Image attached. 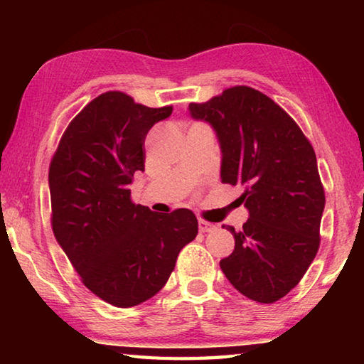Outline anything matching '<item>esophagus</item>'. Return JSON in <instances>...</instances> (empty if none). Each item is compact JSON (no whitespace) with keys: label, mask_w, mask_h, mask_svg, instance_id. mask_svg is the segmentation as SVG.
Here are the masks:
<instances>
[{"label":"esophagus","mask_w":364,"mask_h":364,"mask_svg":"<svg viewBox=\"0 0 364 364\" xmlns=\"http://www.w3.org/2000/svg\"><path fill=\"white\" fill-rule=\"evenodd\" d=\"M215 228H217V225L210 223V221L199 220V231H200V232H210V231L215 230Z\"/></svg>","instance_id":"34e87169"}]
</instances>
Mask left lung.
Returning a JSON list of instances; mask_svg holds the SVG:
<instances>
[{"label":"left lung","mask_w":364,"mask_h":364,"mask_svg":"<svg viewBox=\"0 0 364 364\" xmlns=\"http://www.w3.org/2000/svg\"><path fill=\"white\" fill-rule=\"evenodd\" d=\"M189 110L218 134L221 183L245 188L250 218L241 231L223 225L236 244L220 267L245 297L274 304L304 278L321 242L326 196L316 154L292 117L250 86H231Z\"/></svg>","instance_id":"8db88e82"}]
</instances>
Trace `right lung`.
<instances>
[{"instance_id":"right-lung-1","label":"right lung","mask_w":364,"mask_h":364,"mask_svg":"<svg viewBox=\"0 0 364 364\" xmlns=\"http://www.w3.org/2000/svg\"><path fill=\"white\" fill-rule=\"evenodd\" d=\"M171 110L102 93L73 117L49 164L54 236L83 284L119 308L154 297L199 230L188 208L160 215L132 200L146 134Z\"/></svg>"}]
</instances>
